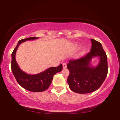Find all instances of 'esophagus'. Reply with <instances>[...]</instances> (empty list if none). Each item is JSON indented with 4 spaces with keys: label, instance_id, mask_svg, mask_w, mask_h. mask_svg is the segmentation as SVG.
<instances>
[{
    "label": "esophagus",
    "instance_id": "1",
    "mask_svg": "<svg viewBox=\"0 0 120 120\" xmlns=\"http://www.w3.org/2000/svg\"><path fill=\"white\" fill-rule=\"evenodd\" d=\"M63 68H64V69L67 68V63H63Z\"/></svg>",
    "mask_w": 120,
    "mask_h": 120
}]
</instances>
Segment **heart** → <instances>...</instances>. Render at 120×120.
Instances as JSON below:
<instances>
[{
    "label": "heart",
    "mask_w": 120,
    "mask_h": 120,
    "mask_svg": "<svg viewBox=\"0 0 120 120\" xmlns=\"http://www.w3.org/2000/svg\"><path fill=\"white\" fill-rule=\"evenodd\" d=\"M81 53H83V52H81Z\"/></svg>",
    "instance_id": "obj_1"
}]
</instances>
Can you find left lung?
I'll return each instance as SVG.
<instances>
[{"label":"left lung","mask_w":120,"mask_h":120,"mask_svg":"<svg viewBox=\"0 0 120 120\" xmlns=\"http://www.w3.org/2000/svg\"><path fill=\"white\" fill-rule=\"evenodd\" d=\"M91 49L86 56L71 60L67 65L69 71L68 83L71 91L76 93L87 94L97 90L101 86L108 73L107 56L101 43L91 39ZM99 57L100 63L95 67L90 65L92 59Z\"/></svg>","instance_id":"left-lung-1"}]
</instances>
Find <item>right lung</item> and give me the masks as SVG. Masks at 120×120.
I'll list each match as a JSON object with an SVG mask.
<instances>
[{
  "label": "right lung",
  "instance_id": "right-lung-1",
  "mask_svg": "<svg viewBox=\"0 0 120 120\" xmlns=\"http://www.w3.org/2000/svg\"><path fill=\"white\" fill-rule=\"evenodd\" d=\"M38 38H39L30 37L20 40L12 53L11 69L16 81L21 86L32 92H42L46 90L51 83L53 75L63 69V65L60 64L58 67H51L40 73L31 75L26 73L20 68L15 58L16 51L19 45L26 41L35 40Z\"/></svg>",
  "mask_w": 120,
  "mask_h": 120
}]
</instances>
